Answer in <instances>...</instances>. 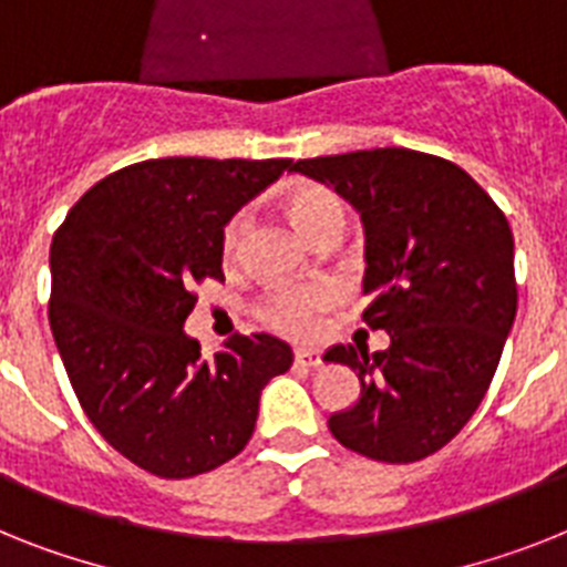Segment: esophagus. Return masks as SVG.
<instances>
[{"label":"esophagus","instance_id":"34e87169","mask_svg":"<svg viewBox=\"0 0 567 567\" xmlns=\"http://www.w3.org/2000/svg\"><path fill=\"white\" fill-rule=\"evenodd\" d=\"M295 362L307 364V368H318L321 364V353L312 348H295Z\"/></svg>","mask_w":567,"mask_h":567}]
</instances>
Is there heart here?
Here are the masks:
<instances>
[{"instance_id":"obj_1","label":"heart","mask_w":567,"mask_h":567,"mask_svg":"<svg viewBox=\"0 0 567 567\" xmlns=\"http://www.w3.org/2000/svg\"><path fill=\"white\" fill-rule=\"evenodd\" d=\"M289 217L298 223L312 243L321 240L324 234H341L348 223L344 199L327 185L318 182H301L287 194ZM249 231V214L240 210L223 228V260L234 264L240 257L243 240ZM339 303V289L330 284H310V287H278L266 292L257 303V318L278 333L295 336V339H312L321 333L324 316Z\"/></svg>"}]
</instances>
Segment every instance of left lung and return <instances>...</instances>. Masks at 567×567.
I'll use <instances>...</instances> for the list:
<instances>
[{"label":"left lung","instance_id":"8db88e82","mask_svg":"<svg viewBox=\"0 0 567 567\" xmlns=\"http://www.w3.org/2000/svg\"><path fill=\"white\" fill-rule=\"evenodd\" d=\"M289 171L359 210L362 321L391 336L377 353L368 344L327 350L324 362L348 364L362 382L359 400L327 425L373 461H423L470 423L516 318L507 217L470 173L417 150L301 158Z\"/></svg>","mask_w":567,"mask_h":567}]
</instances>
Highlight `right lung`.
<instances>
[{
	"label": "right lung",
	"instance_id": "right-lung-1",
	"mask_svg": "<svg viewBox=\"0 0 567 567\" xmlns=\"http://www.w3.org/2000/svg\"><path fill=\"white\" fill-rule=\"evenodd\" d=\"M289 158H147L74 203L51 240L49 321L86 417L158 478H194L240 455L266 382L292 350L234 333L203 359L182 327L194 284L223 280V228Z\"/></svg>",
	"mask_w": 567,
	"mask_h": 567
}]
</instances>
